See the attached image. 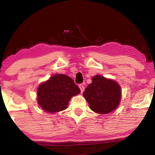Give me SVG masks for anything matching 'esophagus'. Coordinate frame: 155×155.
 Segmentation results:
<instances>
[{
	"label": "esophagus",
	"mask_w": 155,
	"mask_h": 155,
	"mask_svg": "<svg viewBox=\"0 0 155 155\" xmlns=\"http://www.w3.org/2000/svg\"><path fill=\"white\" fill-rule=\"evenodd\" d=\"M78 86H79V88H80V90H81V93H83L84 90H85V87H84V85H83V84H80V85H78Z\"/></svg>",
	"instance_id": "obj_1"
}]
</instances>
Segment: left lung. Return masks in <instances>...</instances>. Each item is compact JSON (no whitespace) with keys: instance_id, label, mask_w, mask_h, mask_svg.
I'll list each match as a JSON object with an SVG mask.
<instances>
[{"instance_id":"8db88e82","label":"left lung","mask_w":155,"mask_h":155,"mask_svg":"<svg viewBox=\"0 0 155 155\" xmlns=\"http://www.w3.org/2000/svg\"><path fill=\"white\" fill-rule=\"evenodd\" d=\"M83 92L90 109L94 112L106 114L118 107L121 99V88L115 81L100 75L92 78Z\"/></svg>"}]
</instances>
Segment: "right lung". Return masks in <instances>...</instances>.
<instances>
[{"label":"right lung","mask_w":155,"mask_h":155,"mask_svg":"<svg viewBox=\"0 0 155 155\" xmlns=\"http://www.w3.org/2000/svg\"><path fill=\"white\" fill-rule=\"evenodd\" d=\"M80 92L79 87L70 77L56 74L39 85L37 100L43 110L53 114L66 109L70 98Z\"/></svg>","instance_id":"right-lung-1"}]
</instances>
